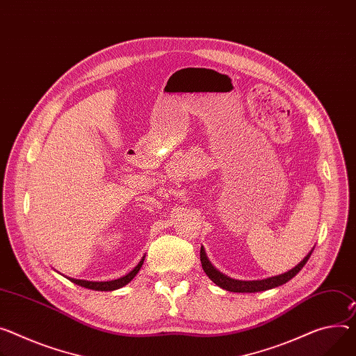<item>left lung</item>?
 Returning <instances> with one entry per match:
<instances>
[{"instance_id": "8db88e82", "label": "left lung", "mask_w": 356, "mask_h": 356, "mask_svg": "<svg viewBox=\"0 0 356 356\" xmlns=\"http://www.w3.org/2000/svg\"><path fill=\"white\" fill-rule=\"evenodd\" d=\"M312 251H314V248L311 250V252L302 261H300L292 269H289L288 272L281 273V275H277V277L259 280V281H239V280H232V278L227 277L225 273L220 272L211 264V261L207 257V252H205L204 247H201V264H202V269L208 275V278L215 285H218L225 291H229V292H261V291L277 288L280 285L286 284L289 280H292L296 275V273L304 268V265L308 262Z\"/></svg>"}]
</instances>
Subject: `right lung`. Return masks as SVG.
<instances>
[{
    "mask_svg": "<svg viewBox=\"0 0 356 356\" xmlns=\"http://www.w3.org/2000/svg\"><path fill=\"white\" fill-rule=\"evenodd\" d=\"M144 259H145V255L141 258V261L138 262V265H136L132 270H129L127 275L118 278V280H113V281H101V282H95V281H86V280H75V278H68L71 282L79 285V286H84V288H88V289H94V291H115V289H120L122 286H125L128 282H131L134 280V277L136 275V273L140 272L143 264H144Z\"/></svg>",
    "mask_w": 356,
    "mask_h": 356,
    "instance_id": "right-lung-1",
    "label": "right lung"
}]
</instances>
